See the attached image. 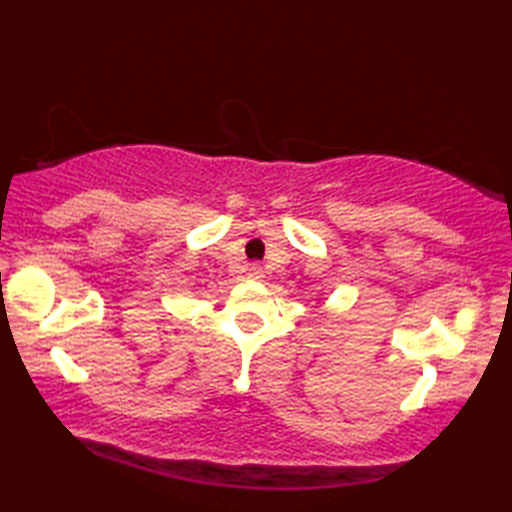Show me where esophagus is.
Segmentation results:
<instances>
[{"label": "esophagus", "mask_w": 512, "mask_h": 512, "mask_svg": "<svg viewBox=\"0 0 512 512\" xmlns=\"http://www.w3.org/2000/svg\"><path fill=\"white\" fill-rule=\"evenodd\" d=\"M263 274H265V271H263V267H260L258 263H252V265L247 267V276H249V278L258 280V278H263Z\"/></svg>", "instance_id": "esophagus-1"}]
</instances>
